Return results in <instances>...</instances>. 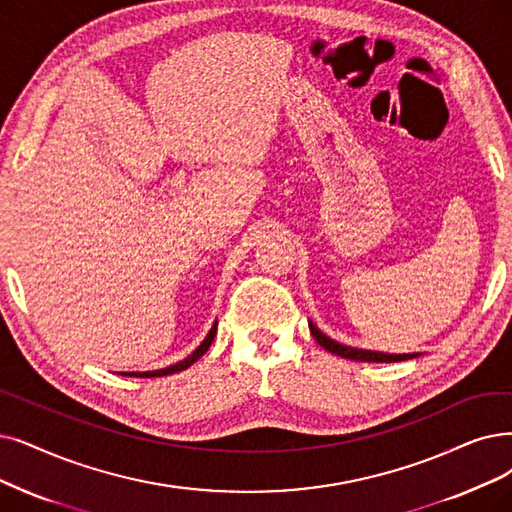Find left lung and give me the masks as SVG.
Masks as SVG:
<instances>
[{
  "label": "left lung",
  "mask_w": 512,
  "mask_h": 512,
  "mask_svg": "<svg viewBox=\"0 0 512 512\" xmlns=\"http://www.w3.org/2000/svg\"><path fill=\"white\" fill-rule=\"evenodd\" d=\"M309 330L313 334V338L323 346L325 351L334 353L336 357H344V359H353V361H367V363H395V361H407V359H416L420 357V353H403V355H391V353H380V351H365V349H355V346H346L340 344L336 340H332L330 336H325L319 327L309 321Z\"/></svg>",
  "instance_id": "1"
}]
</instances>
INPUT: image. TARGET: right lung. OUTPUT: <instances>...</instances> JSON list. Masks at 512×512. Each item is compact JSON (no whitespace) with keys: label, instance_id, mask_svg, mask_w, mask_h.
Listing matches in <instances>:
<instances>
[{"label":"right lung","instance_id":"1","mask_svg":"<svg viewBox=\"0 0 512 512\" xmlns=\"http://www.w3.org/2000/svg\"><path fill=\"white\" fill-rule=\"evenodd\" d=\"M216 325H218V321H214L212 330L208 332L206 338H203V342L197 346V349H195L189 357L182 359V361H178V363H174V365H168V367H161V370H149V372H119V374H121V376H136V378H157V376H168V374H176V372L187 370V367H191L197 359H201L203 355L208 353L210 344L214 342V336H216Z\"/></svg>","mask_w":512,"mask_h":512}]
</instances>
